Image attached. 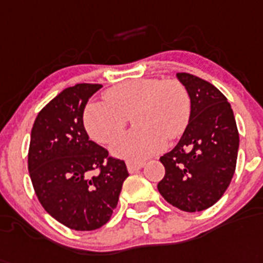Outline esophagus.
Segmentation results:
<instances>
[{"label": "esophagus", "mask_w": 263, "mask_h": 263, "mask_svg": "<svg viewBox=\"0 0 263 263\" xmlns=\"http://www.w3.org/2000/svg\"><path fill=\"white\" fill-rule=\"evenodd\" d=\"M143 165H144V163L143 162H127V170L128 173H138L139 170L143 168Z\"/></svg>", "instance_id": "34e87169"}]
</instances>
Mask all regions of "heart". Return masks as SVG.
<instances>
[{
    "label": "heart",
    "mask_w": 263,
    "mask_h": 263,
    "mask_svg": "<svg viewBox=\"0 0 263 263\" xmlns=\"http://www.w3.org/2000/svg\"><path fill=\"white\" fill-rule=\"evenodd\" d=\"M104 101L84 109V125L96 143L109 144L124 131L132 116L135 129L121 136L112 152L128 160H143L162 151L165 138H179L191 115L189 90L178 79H134L108 88Z\"/></svg>",
    "instance_id": "heart-1"
}]
</instances>
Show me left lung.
Here are the masks:
<instances>
[{
	"label": "left lung",
	"instance_id": "8db88e82",
	"mask_svg": "<svg viewBox=\"0 0 263 263\" xmlns=\"http://www.w3.org/2000/svg\"><path fill=\"white\" fill-rule=\"evenodd\" d=\"M178 79L189 90L191 115L179 143L160 158L165 174L158 190L170 204L195 213L215 204L230 186L239 134L230 103L217 87L186 72Z\"/></svg>",
	"mask_w": 263,
	"mask_h": 263
}]
</instances>
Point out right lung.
<instances>
[{
	"instance_id": "add662e5",
	"label": "right lung",
	"mask_w": 263,
	"mask_h": 263,
	"mask_svg": "<svg viewBox=\"0 0 263 263\" xmlns=\"http://www.w3.org/2000/svg\"><path fill=\"white\" fill-rule=\"evenodd\" d=\"M103 85L65 88L39 112L30 134L28 170L37 199L57 222L77 231L104 226L128 176L124 160L89 140L84 108Z\"/></svg>"
}]
</instances>
